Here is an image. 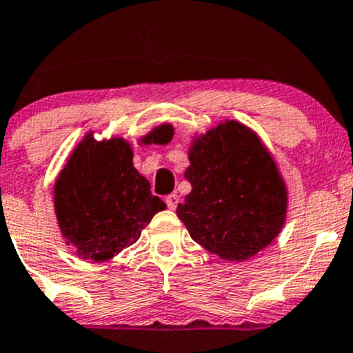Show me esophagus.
Segmentation results:
<instances>
[{"label":"esophagus","mask_w":353,"mask_h":353,"mask_svg":"<svg viewBox=\"0 0 353 353\" xmlns=\"http://www.w3.org/2000/svg\"><path fill=\"white\" fill-rule=\"evenodd\" d=\"M165 204H168L169 209H176L177 204H179V196L169 194L168 197H165Z\"/></svg>","instance_id":"esophagus-1"}]
</instances>
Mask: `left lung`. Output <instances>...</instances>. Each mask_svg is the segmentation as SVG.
<instances>
[{"instance_id": "left-lung-1", "label": "left lung", "mask_w": 353, "mask_h": 353, "mask_svg": "<svg viewBox=\"0 0 353 353\" xmlns=\"http://www.w3.org/2000/svg\"><path fill=\"white\" fill-rule=\"evenodd\" d=\"M184 177L192 185L177 216L197 245L228 261L266 248L286 218V188L258 135L226 120L189 149Z\"/></svg>"}]
</instances>
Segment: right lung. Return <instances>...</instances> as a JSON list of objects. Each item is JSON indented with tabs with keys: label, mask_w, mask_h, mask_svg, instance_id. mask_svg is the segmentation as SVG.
Here are the masks:
<instances>
[{
	"label": "right lung",
	"mask_w": 353,
	"mask_h": 353,
	"mask_svg": "<svg viewBox=\"0 0 353 353\" xmlns=\"http://www.w3.org/2000/svg\"><path fill=\"white\" fill-rule=\"evenodd\" d=\"M162 125L144 142H159L169 132ZM165 209L150 184L132 164L123 139L97 142L87 135L58 176L55 212L61 234L80 258L105 261L134 245L156 212Z\"/></svg>",
	"instance_id": "add662e5"
}]
</instances>
